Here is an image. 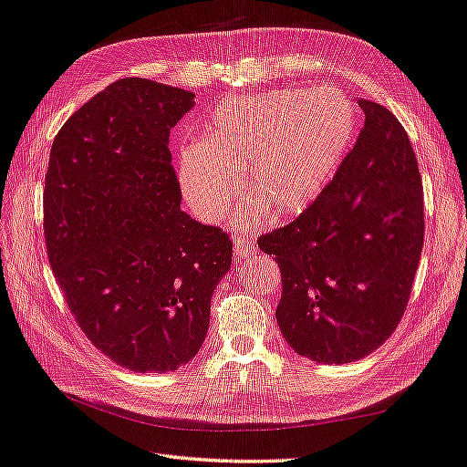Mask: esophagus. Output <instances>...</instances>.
I'll return each instance as SVG.
<instances>
[{
	"label": "esophagus",
	"instance_id": "1",
	"mask_svg": "<svg viewBox=\"0 0 467 467\" xmlns=\"http://www.w3.org/2000/svg\"><path fill=\"white\" fill-rule=\"evenodd\" d=\"M254 255H257L255 244L249 242V239L244 237V235H237L235 242H234V259H235V263H244Z\"/></svg>",
	"mask_w": 467,
	"mask_h": 467
}]
</instances>
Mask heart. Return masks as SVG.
<instances>
[{"instance_id": "heart-1", "label": "heart", "mask_w": 467, "mask_h": 467, "mask_svg": "<svg viewBox=\"0 0 467 467\" xmlns=\"http://www.w3.org/2000/svg\"><path fill=\"white\" fill-rule=\"evenodd\" d=\"M356 130L354 104L334 88L230 99L213 111L204 141L182 149L184 200L200 220L218 222L245 171L251 200L239 206L237 220L249 223L259 208L269 220L293 218L332 181Z\"/></svg>"}]
</instances>
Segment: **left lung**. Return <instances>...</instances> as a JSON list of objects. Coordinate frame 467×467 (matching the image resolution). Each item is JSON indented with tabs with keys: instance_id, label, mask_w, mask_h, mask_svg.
Here are the masks:
<instances>
[{
	"instance_id": "obj_1",
	"label": "left lung",
	"mask_w": 467,
	"mask_h": 467,
	"mask_svg": "<svg viewBox=\"0 0 467 467\" xmlns=\"http://www.w3.org/2000/svg\"><path fill=\"white\" fill-rule=\"evenodd\" d=\"M356 147L320 196L257 239L281 269L275 310L286 344L318 363H351L379 348L405 314L424 242L419 162L405 128L359 99Z\"/></svg>"
}]
</instances>
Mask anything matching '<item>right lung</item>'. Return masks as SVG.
Here are the masks:
<instances>
[{"instance_id":"right-lung-1","label":"right lung","mask_w":467,"mask_h":467,"mask_svg":"<svg viewBox=\"0 0 467 467\" xmlns=\"http://www.w3.org/2000/svg\"><path fill=\"white\" fill-rule=\"evenodd\" d=\"M194 94L121 78L57 133L45 242L86 337L121 368L167 373L202 348L232 239L181 210L169 135Z\"/></svg>"}]
</instances>
